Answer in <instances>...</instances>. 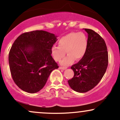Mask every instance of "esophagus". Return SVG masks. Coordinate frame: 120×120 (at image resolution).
I'll return each mask as SVG.
<instances>
[{"label": "esophagus", "instance_id": "obj_1", "mask_svg": "<svg viewBox=\"0 0 120 120\" xmlns=\"http://www.w3.org/2000/svg\"><path fill=\"white\" fill-rule=\"evenodd\" d=\"M59 69H62V70H65V69H67V67H59Z\"/></svg>", "mask_w": 120, "mask_h": 120}]
</instances>
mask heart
<instances>
[{
	"label": "heart",
	"instance_id": "obj_1",
	"mask_svg": "<svg viewBox=\"0 0 120 120\" xmlns=\"http://www.w3.org/2000/svg\"><path fill=\"white\" fill-rule=\"evenodd\" d=\"M59 46H53L51 49V55L56 61H59L65 55H68L62 60V65L68 66L74 60H79L86 53L87 40L85 34L82 32L70 33L61 37L58 41Z\"/></svg>",
	"mask_w": 120,
	"mask_h": 120
}]
</instances>
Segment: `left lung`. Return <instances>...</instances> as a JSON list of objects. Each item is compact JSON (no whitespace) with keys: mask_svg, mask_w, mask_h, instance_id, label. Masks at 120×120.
I'll use <instances>...</instances> for the list:
<instances>
[{"mask_svg":"<svg viewBox=\"0 0 120 120\" xmlns=\"http://www.w3.org/2000/svg\"><path fill=\"white\" fill-rule=\"evenodd\" d=\"M85 30L88 34L86 53L77 64L71 66L74 75L68 81L71 89L81 93L89 91L99 83L108 64L104 40L93 30L85 29Z\"/></svg>","mask_w":120,"mask_h":120,"instance_id":"left-lung-1","label":"left lung"}]
</instances>
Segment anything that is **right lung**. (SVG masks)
<instances>
[{
  "instance_id": "obj_1",
  "label": "right lung",
  "mask_w": 120,
  "mask_h": 120,
  "mask_svg": "<svg viewBox=\"0 0 120 120\" xmlns=\"http://www.w3.org/2000/svg\"><path fill=\"white\" fill-rule=\"evenodd\" d=\"M57 37L35 30L22 34L13 43L8 56L9 68L15 83L22 90L39 91L52 71L59 68L51 52Z\"/></svg>"
}]
</instances>
